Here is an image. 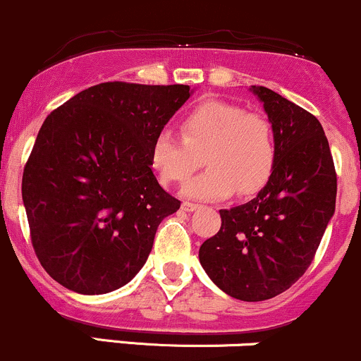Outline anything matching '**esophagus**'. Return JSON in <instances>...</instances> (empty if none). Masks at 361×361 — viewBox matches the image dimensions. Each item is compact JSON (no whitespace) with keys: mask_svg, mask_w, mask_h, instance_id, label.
I'll return each mask as SVG.
<instances>
[{"mask_svg":"<svg viewBox=\"0 0 361 361\" xmlns=\"http://www.w3.org/2000/svg\"><path fill=\"white\" fill-rule=\"evenodd\" d=\"M199 204H195V202H187V200H185L183 204H181V209L183 211H187V212H192V211H195V209H199Z\"/></svg>","mask_w":361,"mask_h":361,"instance_id":"34e87169","label":"esophagus"}]
</instances>
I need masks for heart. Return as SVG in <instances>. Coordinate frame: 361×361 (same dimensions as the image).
<instances>
[{"mask_svg":"<svg viewBox=\"0 0 361 361\" xmlns=\"http://www.w3.org/2000/svg\"><path fill=\"white\" fill-rule=\"evenodd\" d=\"M181 136L161 130L150 145V164L162 185L183 183L199 168L206 171L185 185L192 199L218 200L237 190L254 195L268 185L279 161L270 121L242 105L206 100L180 123Z\"/></svg>","mask_w":361,"mask_h":361,"instance_id":"b5f03b06","label":"heart"}]
</instances>
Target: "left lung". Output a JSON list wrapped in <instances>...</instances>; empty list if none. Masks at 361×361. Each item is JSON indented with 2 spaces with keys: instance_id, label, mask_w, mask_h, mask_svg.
<instances>
[{
  "instance_id": "8db88e82",
  "label": "left lung",
  "mask_w": 361,
  "mask_h": 361,
  "mask_svg": "<svg viewBox=\"0 0 361 361\" xmlns=\"http://www.w3.org/2000/svg\"><path fill=\"white\" fill-rule=\"evenodd\" d=\"M275 131L279 161L247 204L221 209V228L199 249L212 282L240 301H264L298 282L336 209L337 174L320 121L282 94L252 86Z\"/></svg>"
}]
</instances>
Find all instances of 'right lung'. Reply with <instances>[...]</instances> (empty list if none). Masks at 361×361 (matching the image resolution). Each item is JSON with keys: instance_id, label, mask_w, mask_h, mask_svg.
I'll list each match as a JSON object with an SVG mask.
<instances>
[{"instance_id": "add662e5", "label": "right lung", "mask_w": 361, "mask_h": 361, "mask_svg": "<svg viewBox=\"0 0 361 361\" xmlns=\"http://www.w3.org/2000/svg\"><path fill=\"white\" fill-rule=\"evenodd\" d=\"M188 98L187 85L102 82L44 119L22 199L34 252L60 286L107 294L142 270L181 204L154 176L152 140Z\"/></svg>"}]
</instances>
